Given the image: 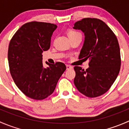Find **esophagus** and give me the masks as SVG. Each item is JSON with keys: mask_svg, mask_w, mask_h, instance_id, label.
I'll list each match as a JSON object with an SVG mask.
<instances>
[{"mask_svg": "<svg viewBox=\"0 0 129 129\" xmlns=\"http://www.w3.org/2000/svg\"><path fill=\"white\" fill-rule=\"evenodd\" d=\"M73 67L72 66H69V65H66V69H67V70H70V69H72Z\"/></svg>", "mask_w": 129, "mask_h": 129, "instance_id": "obj_1", "label": "esophagus"}]
</instances>
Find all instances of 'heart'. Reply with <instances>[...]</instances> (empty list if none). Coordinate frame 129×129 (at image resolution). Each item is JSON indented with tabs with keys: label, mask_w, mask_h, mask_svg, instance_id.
<instances>
[{
	"label": "heart",
	"mask_w": 129,
	"mask_h": 129,
	"mask_svg": "<svg viewBox=\"0 0 129 129\" xmlns=\"http://www.w3.org/2000/svg\"><path fill=\"white\" fill-rule=\"evenodd\" d=\"M69 36L70 38H72L77 36H81V34L77 30H70L69 32Z\"/></svg>",
	"instance_id": "b5f03b06"
}]
</instances>
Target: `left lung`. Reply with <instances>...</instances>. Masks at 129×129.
I'll return each instance as SVG.
<instances>
[{"instance_id":"obj_1","label":"left lung","mask_w":129,"mask_h":129,"mask_svg":"<svg viewBox=\"0 0 129 129\" xmlns=\"http://www.w3.org/2000/svg\"><path fill=\"white\" fill-rule=\"evenodd\" d=\"M73 28L80 30L85 36L79 58L90 60L89 67L85 71L74 67V84L87 97L102 95L114 84L120 71L117 39L107 24L98 19L85 18L75 22Z\"/></svg>"}]
</instances>
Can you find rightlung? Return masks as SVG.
<instances>
[{"instance_id": "right-lung-1", "label": "right lung", "mask_w": 129, "mask_h": 129, "mask_svg": "<svg viewBox=\"0 0 129 129\" xmlns=\"http://www.w3.org/2000/svg\"><path fill=\"white\" fill-rule=\"evenodd\" d=\"M56 25L31 22L23 25L10 42L8 61L10 72L14 82L27 97L43 100L54 92L57 82L64 71L62 62L44 67L42 52L50 47Z\"/></svg>"}]
</instances>
